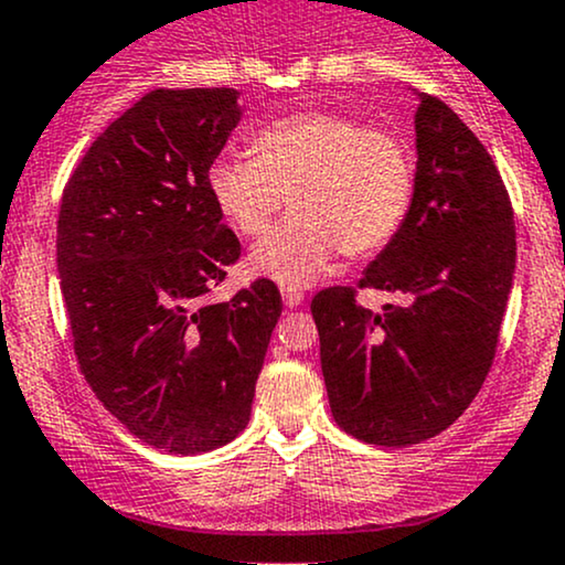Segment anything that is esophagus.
<instances>
[{"instance_id": "obj_1", "label": "esophagus", "mask_w": 565, "mask_h": 565, "mask_svg": "<svg viewBox=\"0 0 565 565\" xmlns=\"http://www.w3.org/2000/svg\"><path fill=\"white\" fill-rule=\"evenodd\" d=\"M281 300L287 308H297V305H302L305 300V291L295 287H281Z\"/></svg>"}]
</instances>
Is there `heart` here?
Returning a JSON list of instances; mask_svg holds the SVG:
<instances>
[{"label": "heart", "mask_w": 565, "mask_h": 565, "mask_svg": "<svg viewBox=\"0 0 565 565\" xmlns=\"http://www.w3.org/2000/svg\"><path fill=\"white\" fill-rule=\"evenodd\" d=\"M252 157H220L206 188L220 215L242 236H260L252 274L302 287L327 274L340 252L366 257L404 223L414 193V167L404 142L340 114L305 111L263 127Z\"/></svg>", "instance_id": "heart-1"}]
</instances>
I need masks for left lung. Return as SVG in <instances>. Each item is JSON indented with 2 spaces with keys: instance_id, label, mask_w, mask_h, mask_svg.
<instances>
[{
  "instance_id": "left-lung-1",
  "label": "left lung",
  "mask_w": 565,
  "mask_h": 565,
  "mask_svg": "<svg viewBox=\"0 0 565 565\" xmlns=\"http://www.w3.org/2000/svg\"><path fill=\"white\" fill-rule=\"evenodd\" d=\"M408 212L361 276L404 305L361 308L350 287L313 297L337 425L364 444L446 430L481 391L515 274V225L494 159L438 97L417 95Z\"/></svg>"
}]
</instances>
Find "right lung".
Returning <instances> with one entry per match:
<instances>
[{
  "mask_svg": "<svg viewBox=\"0 0 565 565\" xmlns=\"http://www.w3.org/2000/svg\"><path fill=\"white\" fill-rule=\"evenodd\" d=\"M242 121L238 93L153 89L84 153L57 215L74 350L100 404L148 446L201 454L249 423L281 316L257 278L210 305L242 255L206 172Z\"/></svg>",
  "mask_w": 565,
  "mask_h": 565,
  "instance_id": "obj_1",
  "label": "right lung"
}]
</instances>
